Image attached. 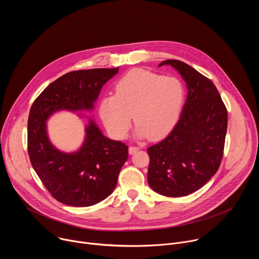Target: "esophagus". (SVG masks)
<instances>
[{"instance_id": "esophagus-1", "label": "esophagus", "mask_w": 259, "mask_h": 259, "mask_svg": "<svg viewBox=\"0 0 259 259\" xmlns=\"http://www.w3.org/2000/svg\"><path fill=\"white\" fill-rule=\"evenodd\" d=\"M138 150H140V146L130 145V146H129V154H130V155H133V154L136 153Z\"/></svg>"}]
</instances>
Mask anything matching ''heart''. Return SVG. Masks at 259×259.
I'll return each instance as SVG.
<instances>
[{"label":"heart","mask_w":259,"mask_h":259,"mask_svg":"<svg viewBox=\"0 0 259 259\" xmlns=\"http://www.w3.org/2000/svg\"><path fill=\"white\" fill-rule=\"evenodd\" d=\"M115 91V95L101 99L99 114L107 130L117 138L128 134L132 115L138 137H162L177 122L186 97L180 79L141 68L124 75Z\"/></svg>","instance_id":"heart-1"}]
</instances>
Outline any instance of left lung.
<instances>
[{
    "label": "left lung",
    "instance_id": "1",
    "mask_svg": "<svg viewBox=\"0 0 259 259\" xmlns=\"http://www.w3.org/2000/svg\"><path fill=\"white\" fill-rule=\"evenodd\" d=\"M187 83L188 97L173 130L147 149V182L158 194L188 196L211 179L224 157L228 110L213 82L191 65L168 59Z\"/></svg>",
    "mask_w": 259,
    "mask_h": 259
}]
</instances>
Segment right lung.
I'll list each match as a JSON object with an SVG mask.
<instances>
[{"label":"right lung","instance_id":"obj_1","mask_svg":"<svg viewBox=\"0 0 259 259\" xmlns=\"http://www.w3.org/2000/svg\"><path fill=\"white\" fill-rule=\"evenodd\" d=\"M116 68H92L65 73L33 101L27 121V151L35 173L51 196L65 205L88 207L112 194L128 146L105 137L93 121L86 127L81 149L58 151L47 135L46 121L55 112L92 109L102 86L118 73Z\"/></svg>","mask_w":259,"mask_h":259}]
</instances>
